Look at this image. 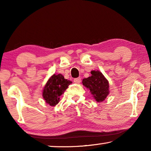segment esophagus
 Returning a JSON list of instances; mask_svg holds the SVG:
<instances>
[{
    "label": "esophagus",
    "instance_id": "obj_1",
    "mask_svg": "<svg viewBox=\"0 0 151 151\" xmlns=\"http://www.w3.org/2000/svg\"><path fill=\"white\" fill-rule=\"evenodd\" d=\"M81 77H78V78H76L74 79V83H75L76 84H79L81 83Z\"/></svg>",
    "mask_w": 151,
    "mask_h": 151
}]
</instances>
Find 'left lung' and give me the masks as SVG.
Returning a JSON list of instances; mask_svg holds the SVG:
<instances>
[{
  "label": "left lung",
  "mask_w": 151,
  "mask_h": 151,
  "mask_svg": "<svg viewBox=\"0 0 151 151\" xmlns=\"http://www.w3.org/2000/svg\"><path fill=\"white\" fill-rule=\"evenodd\" d=\"M91 76L83 79V85L90 91L95 100L101 103L109 94V84L103 73L99 70H92Z\"/></svg>",
  "instance_id": "obj_1"
}]
</instances>
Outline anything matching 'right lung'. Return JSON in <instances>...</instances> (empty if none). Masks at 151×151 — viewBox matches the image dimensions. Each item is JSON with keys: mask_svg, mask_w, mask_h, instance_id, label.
Masks as SVG:
<instances>
[{"mask_svg": "<svg viewBox=\"0 0 151 151\" xmlns=\"http://www.w3.org/2000/svg\"><path fill=\"white\" fill-rule=\"evenodd\" d=\"M71 83L72 82L65 79L61 74L51 76L42 91V97L46 103L51 106L57 105L60 96Z\"/></svg>", "mask_w": 151, "mask_h": 151, "instance_id": "right-lung-1", "label": "right lung"}]
</instances>
